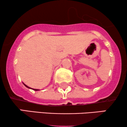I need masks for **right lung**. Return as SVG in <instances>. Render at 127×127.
I'll return each instance as SVG.
<instances>
[{"instance_id": "right-lung-1", "label": "right lung", "mask_w": 127, "mask_h": 127, "mask_svg": "<svg viewBox=\"0 0 127 127\" xmlns=\"http://www.w3.org/2000/svg\"><path fill=\"white\" fill-rule=\"evenodd\" d=\"M23 84H24V83H23ZM24 86H25V87H26L28 88V89H32V90H35V91H38V90H38V89H31V88L29 87H28V86H27V85H25V84H24Z\"/></svg>"}]
</instances>
